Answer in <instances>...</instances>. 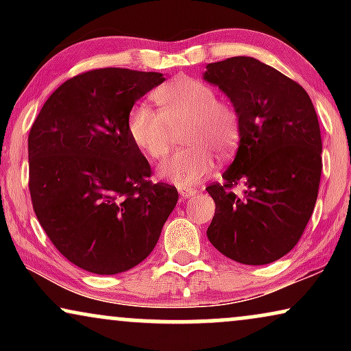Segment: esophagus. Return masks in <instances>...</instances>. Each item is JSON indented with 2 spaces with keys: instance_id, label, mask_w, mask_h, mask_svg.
Here are the masks:
<instances>
[{
  "instance_id": "esophagus-1",
  "label": "esophagus",
  "mask_w": 351,
  "mask_h": 351,
  "mask_svg": "<svg viewBox=\"0 0 351 351\" xmlns=\"http://www.w3.org/2000/svg\"><path fill=\"white\" fill-rule=\"evenodd\" d=\"M196 193L195 189H186V186H180L179 189V195L182 196V198H190V196H193Z\"/></svg>"
}]
</instances>
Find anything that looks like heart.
I'll use <instances>...</instances> for the list:
<instances>
[{
  "label": "heart",
  "instance_id": "obj_1",
  "mask_svg": "<svg viewBox=\"0 0 351 351\" xmlns=\"http://www.w3.org/2000/svg\"><path fill=\"white\" fill-rule=\"evenodd\" d=\"M160 112L147 104L134 105L128 117L132 142L152 160L169 152L174 132L184 128L176 152L158 166V176L177 186L196 185L214 167V153L228 156L239 141V117L232 104L217 99L213 86L179 76L153 93Z\"/></svg>",
  "mask_w": 351,
  "mask_h": 351
}]
</instances>
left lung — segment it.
<instances>
[{"label": "left lung", "mask_w": 351, "mask_h": 351, "mask_svg": "<svg viewBox=\"0 0 351 351\" xmlns=\"http://www.w3.org/2000/svg\"><path fill=\"white\" fill-rule=\"evenodd\" d=\"M203 78L227 94L239 117L237 156L209 185L215 214L208 238L223 256L265 265L286 256L313 214L321 180V131L299 83L254 57L206 66ZM245 185L241 197L231 191Z\"/></svg>", "instance_id": "8db88e82"}]
</instances>
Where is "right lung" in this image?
I'll return each mask as SVG.
<instances>
[{"instance_id":"obj_1","label":"right lung","mask_w":351,"mask_h":351,"mask_svg":"<svg viewBox=\"0 0 351 351\" xmlns=\"http://www.w3.org/2000/svg\"><path fill=\"white\" fill-rule=\"evenodd\" d=\"M162 73L97 69L66 80L28 136V189L38 222L62 256L97 275L145 261L176 208V186L152 184V167L128 132L134 104Z\"/></svg>"}]
</instances>
